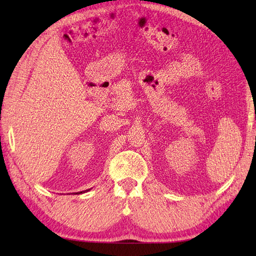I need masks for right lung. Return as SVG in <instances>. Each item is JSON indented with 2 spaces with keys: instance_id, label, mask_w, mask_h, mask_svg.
Segmentation results:
<instances>
[{
  "instance_id": "right-lung-1",
  "label": "right lung",
  "mask_w": 256,
  "mask_h": 256,
  "mask_svg": "<svg viewBox=\"0 0 256 256\" xmlns=\"http://www.w3.org/2000/svg\"><path fill=\"white\" fill-rule=\"evenodd\" d=\"M84 192H88V190H84ZM81 192H80V194H81Z\"/></svg>"
}]
</instances>
